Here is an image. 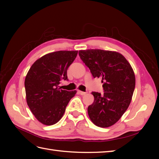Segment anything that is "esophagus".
Masks as SVG:
<instances>
[{"instance_id": "obj_1", "label": "esophagus", "mask_w": 159, "mask_h": 159, "mask_svg": "<svg viewBox=\"0 0 159 159\" xmlns=\"http://www.w3.org/2000/svg\"><path fill=\"white\" fill-rule=\"evenodd\" d=\"M78 93H79L80 95H81V96L85 95V94L87 93V92H82V91H80V90L78 91Z\"/></svg>"}]
</instances>
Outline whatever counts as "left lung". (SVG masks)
<instances>
[{
    "label": "left lung",
    "mask_w": 159,
    "mask_h": 159,
    "mask_svg": "<svg viewBox=\"0 0 159 159\" xmlns=\"http://www.w3.org/2000/svg\"><path fill=\"white\" fill-rule=\"evenodd\" d=\"M79 56L93 78H102L104 92H93L92 104L87 112L97 126L116 124L129 107L135 87V76L130 64L121 54L100 49L81 50Z\"/></svg>",
    "instance_id": "1"
}]
</instances>
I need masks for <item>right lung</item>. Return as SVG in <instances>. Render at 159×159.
Wrapping results in <instances>:
<instances>
[{
	"label": "right lung",
	"mask_w": 159,
	"mask_h": 159,
	"mask_svg": "<svg viewBox=\"0 0 159 159\" xmlns=\"http://www.w3.org/2000/svg\"><path fill=\"white\" fill-rule=\"evenodd\" d=\"M78 50L50 52L36 60L26 74V99L32 113L40 123L53 125L61 119L67 104L76 93L60 89L59 84L67 80V70Z\"/></svg>",
	"instance_id": "1"
}]
</instances>
